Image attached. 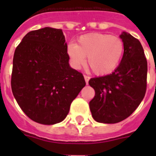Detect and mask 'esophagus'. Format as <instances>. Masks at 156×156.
Masks as SVG:
<instances>
[{"mask_svg":"<svg viewBox=\"0 0 156 156\" xmlns=\"http://www.w3.org/2000/svg\"><path fill=\"white\" fill-rule=\"evenodd\" d=\"M83 77H84V79H85V82H86V83H88V80L90 79V78H89L88 76H87V75H84Z\"/></svg>","mask_w":156,"mask_h":156,"instance_id":"34e87169","label":"esophagus"}]
</instances>
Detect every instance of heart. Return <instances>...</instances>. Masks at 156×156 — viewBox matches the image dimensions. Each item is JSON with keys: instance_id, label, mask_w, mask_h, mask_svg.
<instances>
[{"instance_id": "1", "label": "heart", "mask_w": 156, "mask_h": 156, "mask_svg": "<svg viewBox=\"0 0 156 156\" xmlns=\"http://www.w3.org/2000/svg\"><path fill=\"white\" fill-rule=\"evenodd\" d=\"M124 52V42L119 37L92 32L78 39V43H69L67 53L72 64L82 68L88 58V64L96 75H106L117 68Z\"/></svg>"}]
</instances>
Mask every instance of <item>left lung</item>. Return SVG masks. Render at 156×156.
I'll return each mask as SVG.
<instances>
[{
	"mask_svg": "<svg viewBox=\"0 0 156 156\" xmlns=\"http://www.w3.org/2000/svg\"><path fill=\"white\" fill-rule=\"evenodd\" d=\"M124 55L111 74L91 78L95 96L89 102L94 120L115 124L127 119L138 108L146 92L147 60L137 38L124 32Z\"/></svg>",
	"mask_w": 156,
	"mask_h": 156,
	"instance_id": "8db88e82",
	"label": "left lung"
}]
</instances>
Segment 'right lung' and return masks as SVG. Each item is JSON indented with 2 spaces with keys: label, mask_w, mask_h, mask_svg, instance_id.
<instances>
[{
  "label": "right lung",
  "mask_w": 156,
  "mask_h": 156,
  "mask_svg": "<svg viewBox=\"0 0 156 156\" xmlns=\"http://www.w3.org/2000/svg\"><path fill=\"white\" fill-rule=\"evenodd\" d=\"M62 29L29 32L13 57L12 90L22 110L41 124H58L86 85L80 72L69 66Z\"/></svg>",
  "instance_id": "right-lung-1"
}]
</instances>
